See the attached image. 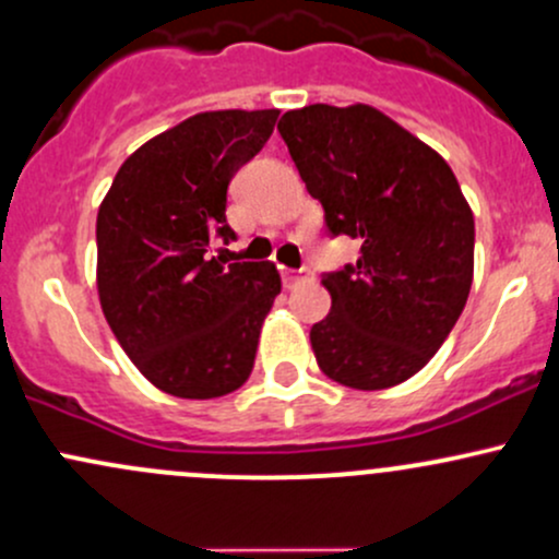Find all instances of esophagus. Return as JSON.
<instances>
[{
    "label": "esophagus",
    "mask_w": 559,
    "mask_h": 559,
    "mask_svg": "<svg viewBox=\"0 0 559 559\" xmlns=\"http://www.w3.org/2000/svg\"><path fill=\"white\" fill-rule=\"evenodd\" d=\"M310 278H312V270H310V267H286V270H284L286 286L305 284V281H310Z\"/></svg>",
    "instance_id": "34e87169"
}]
</instances>
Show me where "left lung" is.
Returning <instances> with one entry per match:
<instances>
[{"mask_svg": "<svg viewBox=\"0 0 559 559\" xmlns=\"http://www.w3.org/2000/svg\"><path fill=\"white\" fill-rule=\"evenodd\" d=\"M278 132L331 238L358 262L323 273L331 312L310 329L321 371L384 390L425 369L467 305L475 219L449 164L371 106L281 116Z\"/></svg>", "mask_w": 559, "mask_h": 559, "instance_id": "obj_1", "label": "left lung"}]
</instances>
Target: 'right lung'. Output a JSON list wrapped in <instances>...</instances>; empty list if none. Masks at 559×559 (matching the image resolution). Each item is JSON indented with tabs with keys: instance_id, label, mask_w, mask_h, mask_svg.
Masks as SVG:
<instances>
[{
	"instance_id": "add662e5",
	"label": "right lung",
	"mask_w": 559,
	"mask_h": 559,
	"mask_svg": "<svg viewBox=\"0 0 559 559\" xmlns=\"http://www.w3.org/2000/svg\"><path fill=\"white\" fill-rule=\"evenodd\" d=\"M278 110H210L148 140L97 212V292L110 331L148 382L190 401L249 379L281 278L270 262L212 257L230 243L228 186Z\"/></svg>"
}]
</instances>
